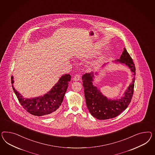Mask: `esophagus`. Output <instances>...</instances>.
I'll return each mask as SVG.
<instances>
[{"mask_svg":"<svg viewBox=\"0 0 155 155\" xmlns=\"http://www.w3.org/2000/svg\"><path fill=\"white\" fill-rule=\"evenodd\" d=\"M81 76H80V74H75V76H74V80L75 81H79L80 80V77Z\"/></svg>","mask_w":155,"mask_h":155,"instance_id":"1","label":"esophagus"}]
</instances>
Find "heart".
Returning <instances> with one entry per match:
<instances>
[{
	"label": "heart",
	"mask_w": 155,
	"mask_h": 155,
	"mask_svg": "<svg viewBox=\"0 0 155 155\" xmlns=\"http://www.w3.org/2000/svg\"><path fill=\"white\" fill-rule=\"evenodd\" d=\"M87 54H83L82 55V58H87Z\"/></svg>",
	"instance_id": "obj_1"
}]
</instances>
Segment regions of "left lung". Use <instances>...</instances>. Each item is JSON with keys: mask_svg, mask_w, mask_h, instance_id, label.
I'll return each instance as SVG.
<instances>
[{"mask_svg": "<svg viewBox=\"0 0 155 155\" xmlns=\"http://www.w3.org/2000/svg\"><path fill=\"white\" fill-rule=\"evenodd\" d=\"M117 62L125 64L135 75V67L133 59L125 48ZM94 73H86L82 77L86 103L90 113L98 120H107L118 116L125 110L131 102L134 92L135 77L124 95L116 100H111L104 96L98 88L93 85Z\"/></svg>", "mask_w": 155, "mask_h": 155, "instance_id": "1", "label": "left lung"}]
</instances>
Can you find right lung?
I'll return each mask as SVG.
<instances>
[{
	"instance_id": "right-lung-1",
	"label": "right lung",
	"mask_w": 155,
	"mask_h": 155,
	"mask_svg": "<svg viewBox=\"0 0 155 155\" xmlns=\"http://www.w3.org/2000/svg\"><path fill=\"white\" fill-rule=\"evenodd\" d=\"M71 79V76L69 74L63 75L49 92L43 96L31 99L24 98L14 88L13 76L11 77V84L13 91L24 109L34 116H42L54 114L58 110Z\"/></svg>"
}]
</instances>
